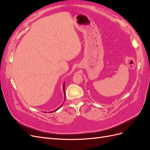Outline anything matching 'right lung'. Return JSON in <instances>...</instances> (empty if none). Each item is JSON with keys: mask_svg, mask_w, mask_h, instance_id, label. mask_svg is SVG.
I'll use <instances>...</instances> for the list:
<instances>
[{"mask_svg": "<svg viewBox=\"0 0 150 150\" xmlns=\"http://www.w3.org/2000/svg\"><path fill=\"white\" fill-rule=\"evenodd\" d=\"M63 90H64V87H63ZM61 106H62V105H61ZM61 106H60V107H61ZM60 107H59V108H58L57 109V110H56L55 111H52V112H54V111H57V110H59V108H60Z\"/></svg>", "mask_w": 150, "mask_h": 150, "instance_id": "add662e5", "label": "right lung"}]
</instances>
